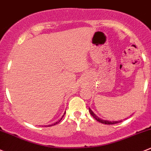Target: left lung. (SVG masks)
<instances>
[{"instance_id":"left-lung-1","label":"left lung","mask_w":151,"mask_h":151,"mask_svg":"<svg viewBox=\"0 0 151 151\" xmlns=\"http://www.w3.org/2000/svg\"><path fill=\"white\" fill-rule=\"evenodd\" d=\"M88 110H89V113H91V115L93 116V118H94V119H95V120H97V122L102 123V124H117V123L121 122V121H116V122H109V121L102 120V119H99L98 116H96V115L94 114V113H93V111L91 109H90V108H88Z\"/></svg>"}]
</instances>
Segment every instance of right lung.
I'll use <instances>...</instances> for the list:
<instances>
[{"label":"right lung","mask_w":151,"mask_h":151,"mask_svg":"<svg viewBox=\"0 0 151 151\" xmlns=\"http://www.w3.org/2000/svg\"><path fill=\"white\" fill-rule=\"evenodd\" d=\"M65 114V113H64V115ZM63 118H61V119H60V120H59L58 121V122H56V123H54V124H52V125H48V127H52V126H54V125H56V124H58V123L59 122H60V121H61L62 120V119H63ZM45 127H47V126H45Z\"/></svg>","instance_id":"1"}]
</instances>
